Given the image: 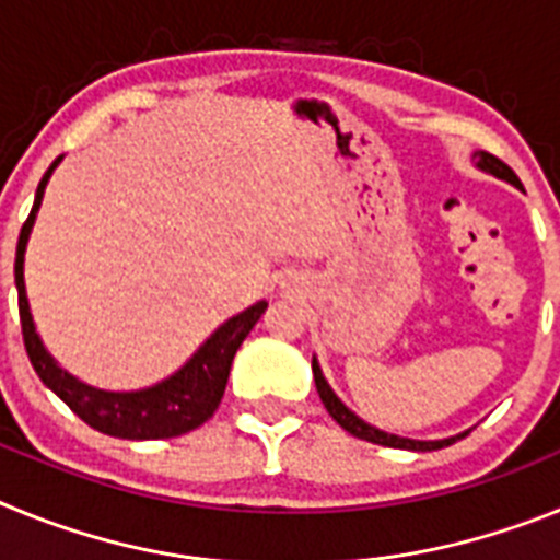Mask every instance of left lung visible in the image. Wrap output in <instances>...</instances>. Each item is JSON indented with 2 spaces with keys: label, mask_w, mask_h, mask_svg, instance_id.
I'll return each instance as SVG.
<instances>
[{
  "label": "left lung",
  "mask_w": 560,
  "mask_h": 560,
  "mask_svg": "<svg viewBox=\"0 0 560 560\" xmlns=\"http://www.w3.org/2000/svg\"><path fill=\"white\" fill-rule=\"evenodd\" d=\"M479 160V167L488 173H493V176H499V179L511 182V185L522 187V182H518V176L513 173L511 165H504L499 156H493V153L488 151H479L477 153ZM314 381H316V393H319V398H323L325 409L330 412V418L339 423L345 432H350L353 438L359 440H370V443H378V446H389V448H412V452H438V448H446L452 446V443H457L459 438H465V434H457V438H448V440H407V438H398V434H387V432H378L375 427H370V423H364L361 418H355L353 412H350L345 404H341L339 398L334 395V389L328 387V381L323 378V370H319V364L314 361Z\"/></svg>",
  "instance_id": "obj_1"
}]
</instances>
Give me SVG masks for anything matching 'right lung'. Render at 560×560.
Returning <instances> with one entry per match:
<instances>
[{
  "label": "right lung",
  "mask_w": 560,
  "mask_h": 560,
  "mask_svg": "<svg viewBox=\"0 0 560 560\" xmlns=\"http://www.w3.org/2000/svg\"><path fill=\"white\" fill-rule=\"evenodd\" d=\"M58 162H61V156L47 167V173L38 182L33 210H30L27 221H24L22 232H19L16 266H13L19 291V319H22L24 350L30 355V364L38 373V378L83 423H89V427L103 434H112V438L122 440H165L199 429L219 409L221 398H224L226 378H230L232 359H235L241 341L249 336V330L255 328V323L266 311V303H257L252 308H246L244 314L232 316L230 323L221 325L201 345L199 353L192 355L179 373L171 375V378L162 381V384H156L151 389H140V393H103V389L86 387L78 378H72L44 350L42 339H38L36 328H33L27 294H24V246H27L33 221H36L49 173L56 171Z\"/></svg>",
  "instance_id": "obj_1"
}]
</instances>
